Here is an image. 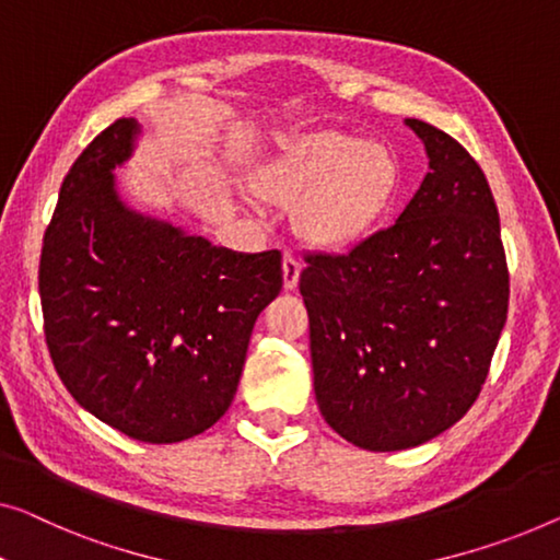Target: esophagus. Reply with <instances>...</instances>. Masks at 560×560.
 <instances>
[{
  "instance_id": "34e87169",
  "label": "esophagus",
  "mask_w": 560,
  "mask_h": 560,
  "mask_svg": "<svg viewBox=\"0 0 560 560\" xmlns=\"http://www.w3.org/2000/svg\"><path fill=\"white\" fill-rule=\"evenodd\" d=\"M299 273H302V264H299V258L294 254H283V289L287 291L296 289Z\"/></svg>"
}]
</instances>
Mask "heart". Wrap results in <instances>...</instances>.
<instances>
[{
  "label": "heart",
  "mask_w": 560,
  "mask_h": 560,
  "mask_svg": "<svg viewBox=\"0 0 560 560\" xmlns=\"http://www.w3.org/2000/svg\"><path fill=\"white\" fill-rule=\"evenodd\" d=\"M402 183L395 150L339 130L283 138L261 186L273 198H299L296 221L319 246H349L377 229ZM258 200L256 194H252Z\"/></svg>",
  "instance_id": "obj_1"
}]
</instances>
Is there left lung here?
I'll use <instances>...</instances> for the list:
<instances>
[{
  "instance_id": "1",
  "label": "left lung",
  "mask_w": 560,
  "mask_h": 560,
  "mask_svg": "<svg viewBox=\"0 0 560 560\" xmlns=\"http://www.w3.org/2000/svg\"><path fill=\"white\" fill-rule=\"evenodd\" d=\"M405 122L430 158L420 190L389 229L308 254L299 277L316 405L372 453L422 445L470 410L511 296L486 173L435 125Z\"/></svg>"
}]
</instances>
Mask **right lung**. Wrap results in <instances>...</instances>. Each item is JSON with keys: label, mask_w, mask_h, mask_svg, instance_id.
I'll list each match as a JSON object with an SVG mask.
<instances>
[{"label": "right lung", "mask_w": 560, "mask_h": 560, "mask_svg": "<svg viewBox=\"0 0 560 560\" xmlns=\"http://www.w3.org/2000/svg\"><path fill=\"white\" fill-rule=\"evenodd\" d=\"M140 125L115 120L65 175L39 258L45 339L67 392L140 442H180L229 410L279 252L238 254L130 211L115 168Z\"/></svg>", "instance_id": "obj_1"}]
</instances>
